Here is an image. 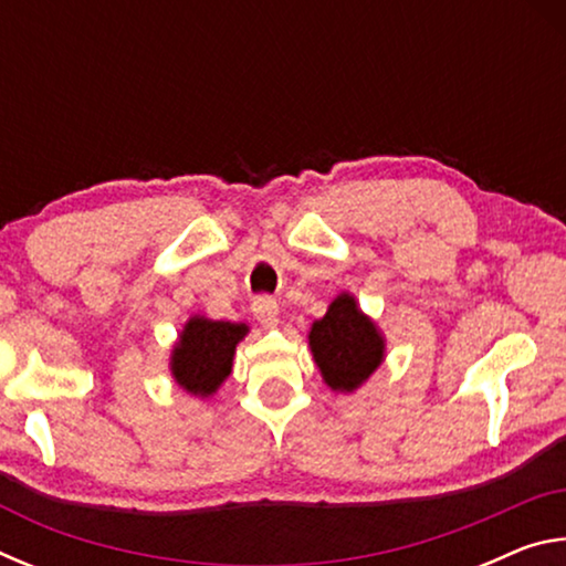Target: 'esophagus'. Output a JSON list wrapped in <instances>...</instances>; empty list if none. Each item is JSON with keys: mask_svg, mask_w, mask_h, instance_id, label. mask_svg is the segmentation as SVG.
<instances>
[{"mask_svg": "<svg viewBox=\"0 0 566 566\" xmlns=\"http://www.w3.org/2000/svg\"><path fill=\"white\" fill-rule=\"evenodd\" d=\"M252 312H254L256 322H260L266 329L280 324V304H276L272 296H256V300L252 302Z\"/></svg>", "mask_w": 566, "mask_h": 566, "instance_id": "esophagus-1", "label": "esophagus"}]
</instances>
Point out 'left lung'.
Segmentation results:
<instances>
[{"mask_svg": "<svg viewBox=\"0 0 566 566\" xmlns=\"http://www.w3.org/2000/svg\"><path fill=\"white\" fill-rule=\"evenodd\" d=\"M310 347L324 385L344 395L359 389L385 361V337L347 292L312 324Z\"/></svg>", "mask_w": 566, "mask_h": 566, "instance_id": "left-lung-1", "label": "left lung"}]
</instances>
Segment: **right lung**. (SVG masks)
I'll return each instance as SVG.
<instances>
[{
	"mask_svg": "<svg viewBox=\"0 0 566 566\" xmlns=\"http://www.w3.org/2000/svg\"><path fill=\"white\" fill-rule=\"evenodd\" d=\"M247 332V324L191 317L171 349V377L189 395L212 397L232 371L237 344Z\"/></svg>",
	"mask_w": 566,
	"mask_h": 566,
	"instance_id": "1",
	"label": "right lung"
}]
</instances>
